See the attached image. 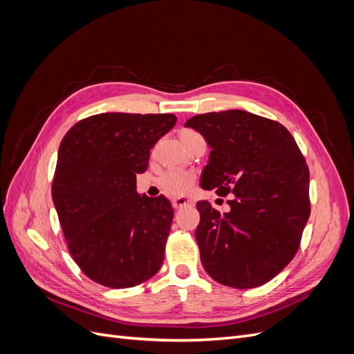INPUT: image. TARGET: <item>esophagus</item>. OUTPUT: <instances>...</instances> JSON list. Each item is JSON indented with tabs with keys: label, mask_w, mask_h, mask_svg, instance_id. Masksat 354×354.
Segmentation results:
<instances>
[{
	"label": "esophagus",
	"mask_w": 354,
	"mask_h": 354,
	"mask_svg": "<svg viewBox=\"0 0 354 354\" xmlns=\"http://www.w3.org/2000/svg\"><path fill=\"white\" fill-rule=\"evenodd\" d=\"M173 205H174L176 209L183 208V207H192V205H194V201H190L186 196H176L174 201H173Z\"/></svg>",
	"instance_id": "esophagus-1"
}]
</instances>
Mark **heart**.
Masks as SVG:
<instances>
[{"instance_id": "b5f03b06", "label": "heart", "mask_w": 354, "mask_h": 354, "mask_svg": "<svg viewBox=\"0 0 354 354\" xmlns=\"http://www.w3.org/2000/svg\"><path fill=\"white\" fill-rule=\"evenodd\" d=\"M194 136H199V134L192 130H183L180 133L181 142ZM194 180H195V176L189 173V171L171 169V171H167L165 174L160 176L159 186L165 192H168V194H185V192L189 190L192 183H194Z\"/></svg>"}]
</instances>
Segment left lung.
<instances>
[{
  "label": "left lung",
  "mask_w": 354,
  "mask_h": 354,
  "mask_svg": "<svg viewBox=\"0 0 354 354\" xmlns=\"http://www.w3.org/2000/svg\"><path fill=\"white\" fill-rule=\"evenodd\" d=\"M186 127L211 147L201 186L233 195L227 212L196 203L203 269L226 286L264 285L294 259L310 217L306 159L282 124L245 111L196 115Z\"/></svg>",
  "instance_id": "1"
}]
</instances>
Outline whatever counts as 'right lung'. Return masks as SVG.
Returning <instances> with one entry per match:
<instances>
[{"label":"right lung","mask_w":354,"mask_h":354,"mask_svg":"<svg viewBox=\"0 0 354 354\" xmlns=\"http://www.w3.org/2000/svg\"><path fill=\"white\" fill-rule=\"evenodd\" d=\"M173 113H99L75 124L59 146L51 196L72 259L91 281L131 288L164 261L174 209L136 192L151 149Z\"/></svg>","instance_id":"1"}]
</instances>
